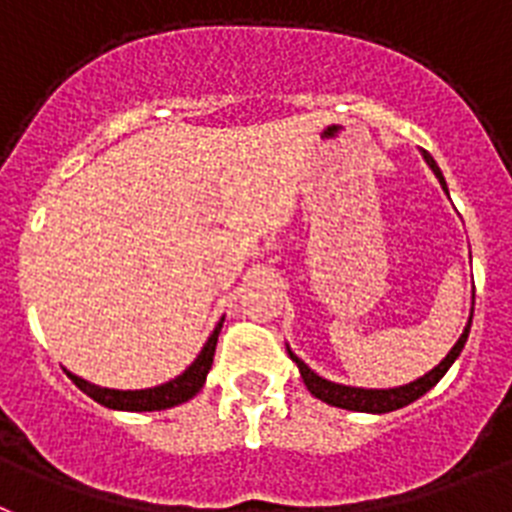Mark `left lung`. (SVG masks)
Here are the masks:
<instances>
[{"label":"left lung","mask_w":512,"mask_h":512,"mask_svg":"<svg viewBox=\"0 0 512 512\" xmlns=\"http://www.w3.org/2000/svg\"><path fill=\"white\" fill-rule=\"evenodd\" d=\"M424 161L432 166L435 176L440 179L442 190L448 192L445 179H442L440 169H437L435 158L429 156L427 150H424ZM468 330H471V320H468L466 330H463V336L458 338V343L450 349V354L445 356V359L432 369V372H427V375L419 377V380L409 382V385H403V388H390V390H364V388H349V385H336V382H328V380H322L320 375H315V372H312V369L299 359V356L291 354V351L289 356L296 362L299 372H302V380L304 385H307L309 393L315 395V398H320V401L328 403V406H338V409H349V411H367V414H388V411L409 406V403H414L416 398H422L429 388H435L437 382L442 380V375L450 369V364L458 359L463 346H466Z\"/></svg>","instance_id":"obj_1"}]
</instances>
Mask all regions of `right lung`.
<instances>
[{"label":"right lung","instance_id":"obj_1","mask_svg":"<svg viewBox=\"0 0 512 512\" xmlns=\"http://www.w3.org/2000/svg\"><path fill=\"white\" fill-rule=\"evenodd\" d=\"M223 320L218 322L216 330H213V336L208 338V343L203 346L200 356H197L195 362L190 367L184 369L182 375L176 377L171 382H163L158 388H148V390H111V388H98V385H90V382L80 380L77 375L67 372L72 382H75L77 388L83 390L85 395H90L93 401L106 406V409H117V411H161V409H171V406H179V403L190 401L192 395L200 393L203 388L205 377H208V369L213 364V354H216V343H218V333H221Z\"/></svg>","mask_w":512,"mask_h":512}]
</instances>
